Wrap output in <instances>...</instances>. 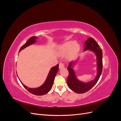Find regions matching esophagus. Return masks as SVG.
Returning a JSON list of instances; mask_svg holds the SVG:
<instances>
[{"label": "esophagus", "mask_w": 121, "mask_h": 121, "mask_svg": "<svg viewBox=\"0 0 121 121\" xmlns=\"http://www.w3.org/2000/svg\"><path fill=\"white\" fill-rule=\"evenodd\" d=\"M63 68H65L64 64L63 63H60V64H59V69H62Z\"/></svg>", "instance_id": "obj_1"}]
</instances>
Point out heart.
I'll use <instances>...</instances> for the list:
<instances>
[{"label": "heart", "instance_id": "heart-1", "mask_svg": "<svg viewBox=\"0 0 121 121\" xmlns=\"http://www.w3.org/2000/svg\"><path fill=\"white\" fill-rule=\"evenodd\" d=\"M80 49V45L78 42L70 41L61 45L58 47L57 52L60 54H67L69 52V56H74L79 52Z\"/></svg>", "mask_w": 121, "mask_h": 121}]
</instances>
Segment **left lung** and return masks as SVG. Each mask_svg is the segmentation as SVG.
Listing matches in <instances>:
<instances>
[{
	"label": "left lung",
	"instance_id": "8db88e82",
	"mask_svg": "<svg viewBox=\"0 0 121 121\" xmlns=\"http://www.w3.org/2000/svg\"><path fill=\"white\" fill-rule=\"evenodd\" d=\"M84 52L88 50L95 55L97 73L95 78L91 81L87 82L81 81L77 77L74 69L75 65L78 62L79 57L69 63L67 68L69 72L67 79V84L69 88L77 93H84L92 88L99 79L102 71V52L98 43L93 38L89 37L84 42Z\"/></svg>",
	"mask_w": 121,
	"mask_h": 121
}]
</instances>
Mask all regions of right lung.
<instances>
[{
  "instance_id": "1",
  "label": "right lung",
  "mask_w": 121,
  "mask_h": 121,
  "mask_svg": "<svg viewBox=\"0 0 121 121\" xmlns=\"http://www.w3.org/2000/svg\"><path fill=\"white\" fill-rule=\"evenodd\" d=\"M38 38V37H37V36H33V37H32L30 39H29L28 41L26 42L25 44H24L21 47L19 52L22 50L25 49L26 47H27L33 44L36 43L37 42L36 39ZM58 70V64L56 65V66L53 67L50 69L44 83L41 86H40V87H38L37 88H34L28 87V86L25 85L21 81V80H20L19 77H18V78L19 79L21 82L22 83L24 87L26 89H27V90L29 91L30 93L35 94L36 95H44L48 93L51 90V89H52L53 85V83L55 77H56L57 74Z\"/></svg>"
}]
</instances>
